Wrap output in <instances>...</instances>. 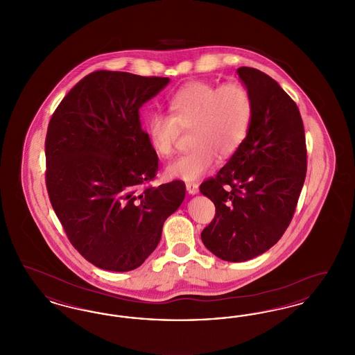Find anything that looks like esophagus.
<instances>
[{
    "mask_svg": "<svg viewBox=\"0 0 355 355\" xmlns=\"http://www.w3.org/2000/svg\"><path fill=\"white\" fill-rule=\"evenodd\" d=\"M186 190L189 191V194L194 196V194H197L200 191V187H198V184H196V182H187L186 184Z\"/></svg>",
    "mask_w": 355,
    "mask_h": 355,
    "instance_id": "esophagus-1",
    "label": "esophagus"
}]
</instances>
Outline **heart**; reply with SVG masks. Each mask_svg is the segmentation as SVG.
<instances>
[{
	"label": "heart",
	"mask_w": 355,
	"mask_h": 355,
	"mask_svg": "<svg viewBox=\"0 0 355 355\" xmlns=\"http://www.w3.org/2000/svg\"><path fill=\"white\" fill-rule=\"evenodd\" d=\"M170 114L154 113L148 130L155 153L171 157L182 130H191L193 149L168 166L171 178L197 181L220 159L232 157L245 141L253 117V100L241 83H189L168 100Z\"/></svg>",
	"instance_id": "obj_1"
}]
</instances>
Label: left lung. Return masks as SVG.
<instances>
[{
  "mask_svg": "<svg viewBox=\"0 0 355 355\" xmlns=\"http://www.w3.org/2000/svg\"><path fill=\"white\" fill-rule=\"evenodd\" d=\"M253 100L245 141L200 190L216 206L201 233L220 259L242 262L274 246L293 220L304 186L307 153L297 103L268 74L236 69Z\"/></svg>",
  "mask_w": 355,
  "mask_h": 355,
  "instance_id": "left-lung-1",
  "label": "left lung"
}]
</instances>
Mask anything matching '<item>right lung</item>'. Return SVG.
<instances>
[{
	"label": "right lung",
	"mask_w": 355,
	"mask_h": 355,
	"mask_svg": "<svg viewBox=\"0 0 355 355\" xmlns=\"http://www.w3.org/2000/svg\"><path fill=\"white\" fill-rule=\"evenodd\" d=\"M169 81L97 70L51 116L45 139L51 206L74 249L103 270L141 266L185 198L180 180L149 185L158 157L139 119V107Z\"/></svg>",
	"instance_id": "right-lung-1"
}]
</instances>
